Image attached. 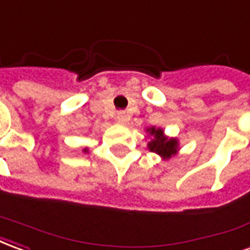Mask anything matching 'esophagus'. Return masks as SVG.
<instances>
[{"mask_svg":"<svg viewBox=\"0 0 250 250\" xmlns=\"http://www.w3.org/2000/svg\"><path fill=\"white\" fill-rule=\"evenodd\" d=\"M117 121H118V124H121V125H125L126 121H128V114L125 111H118L117 113Z\"/></svg>","mask_w":250,"mask_h":250,"instance_id":"esophagus-1","label":"esophagus"}]
</instances>
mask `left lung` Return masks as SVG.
Listing matches in <instances>:
<instances>
[{"label":"left lung","mask_w":250,"mask_h":250,"mask_svg":"<svg viewBox=\"0 0 250 250\" xmlns=\"http://www.w3.org/2000/svg\"><path fill=\"white\" fill-rule=\"evenodd\" d=\"M146 132L152 136L150 141L148 143V148L150 152H155L157 155H160L163 159H169L173 155L178 153L179 143L176 139H168L164 134V130L160 128H152L146 129Z\"/></svg>","instance_id":"obj_1"}]
</instances>
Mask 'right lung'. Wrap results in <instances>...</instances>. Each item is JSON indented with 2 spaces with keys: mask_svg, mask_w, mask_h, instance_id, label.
Instances as JSON below:
<instances>
[{
  "mask_svg": "<svg viewBox=\"0 0 250 250\" xmlns=\"http://www.w3.org/2000/svg\"><path fill=\"white\" fill-rule=\"evenodd\" d=\"M83 152H88V149L87 148H84V149H83Z\"/></svg>",
  "mask_w": 250,
  "mask_h": 250,
  "instance_id": "obj_1",
  "label": "right lung"
}]
</instances>
